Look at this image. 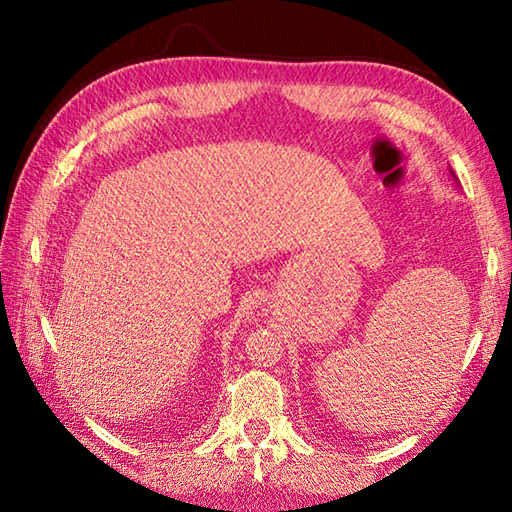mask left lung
Wrapping results in <instances>:
<instances>
[{"label": "left lung", "mask_w": 512, "mask_h": 512, "mask_svg": "<svg viewBox=\"0 0 512 512\" xmlns=\"http://www.w3.org/2000/svg\"><path fill=\"white\" fill-rule=\"evenodd\" d=\"M451 176H453V180H458V178H455V173H453V169H451Z\"/></svg>", "instance_id": "8db88e82"}]
</instances>
